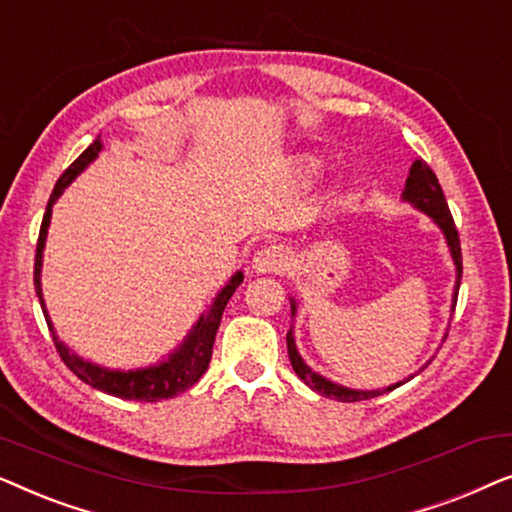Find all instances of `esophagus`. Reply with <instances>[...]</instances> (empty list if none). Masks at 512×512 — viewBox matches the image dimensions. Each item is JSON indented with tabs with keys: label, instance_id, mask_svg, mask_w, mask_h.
Segmentation results:
<instances>
[{
	"label": "esophagus",
	"instance_id": "1",
	"mask_svg": "<svg viewBox=\"0 0 512 512\" xmlns=\"http://www.w3.org/2000/svg\"><path fill=\"white\" fill-rule=\"evenodd\" d=\"M286 258L284 249L282 247H275V244H270V247H263L258 251L256 258H254V270L256 272H279L286 268Z\"/></svg>",
	"mask_w": 512,
	"mask_h": 512
}]
</instances>
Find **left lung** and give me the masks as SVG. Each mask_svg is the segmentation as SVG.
<instances>
[{
    "label": "left lung",
    "mask_w": 512,
    "mask_h": 512,
    "mask_svg": "<svg viewBox=\"0 0 512 512\" xmlns=\"http://www.w3.org/2000/svg\"><path fill=\"white\" fill-rule=\"evenodd\" d=\"M403 198L412 202V205L422 209L431 216L433 221L438 223L440 228H443V233L447 237V244H450V251H452V258H454V265H457V291H454V305H452V312L454 307H457V293H459V279H461V244H459V233H457V226H454V219L450 214V207H447V200L443 195V188L438 184V177L433 174V170L429 165L424 163V160H415L410 167V177L405 181V193ZM291 314H296V303L291 305ZM286 349H289V359H291V366L296 370V375L303 380L307 387L317 391L321 396H328V398H335V401H342V403H356V401H368V398H375V396H382V394H389V391H394L396 387H401L405 382H398L394 387H387V389H375V391H354V389H347V387H340V384H333L328 382L326 377H321L314 373L305 366V361L300 359L298 349H296V342H293V333L289 331L286 333Z\"/></svg>",
    "instance_id": "obj_1"
}]
</instances>
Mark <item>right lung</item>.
<instances>
[{"mask_svg": "<svg viewBox=\"0 0 512 512\" xmlns=\"http://www.w3.org/2000/svg\"><path fill=\"white\" fill-rule=\"evenodd\" d=\"M100 149H102V142H100V137H97L95 142L90 144L88 149L83 151L81 156L60 174L58 184H55L51 198H48L46 214H44V221H41L39 240H37V256H34V289H37L41 310H44L48 331H51V335H53L55 349H58L60 359L65 361V366L72 370L79 380L90 384L93 389L104 391V394L128 398V401L156 403V401H163V398L184 394V391L191 389L193 384L200 380L202 373H205L209 366V359H212L214 338H216V331H219V326H221L223 310H226L230 296H233L237 286L242 284L244 277H242V272H237V275L230 279V282L226 284V289H223L219 293V298L214 300L212 310H209L205 317H200V321L195 324L191 335H188V340L181 345L177 354L170 356V361L167 363H160V366H153L146 370L118 373V370H104L100 366H93V363L83 361L76 354L69 352V349L58 340V335H55L51 319H48V314H46L44 298H41V254H44V242H46V233H48V223H51L53 202L58 200V195L65 191L69 184H72V179L76 177V174H79L83 167L90 163V160H95Z\"/></svg>", "mask_w": 512, "mask_h": 512, "instance_id": "1", "label": "right lung"}]
</instances>
